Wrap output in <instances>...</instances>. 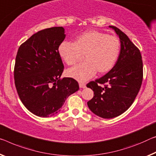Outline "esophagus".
Segmentation results:
<instances>
[{"instance_id": "obj_1", "label": "esophagus", "mask_w": 156, "mask_h": 156, "mask_svg": "<svg viewBox=\"0 0 156 156\" xmlns=\"http://www.w3.org/2000/svg\"><path fill=\"white\" fill-rule=\"evenodd\" d=\"M80 87L81 88H86V83H83V82H80Z\"/></svg>"}]
</instances>
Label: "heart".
<instances>
[{"mask_svg": "<svg viewBox=\"0 0 156 156\" xmlns=\"http://www.w3.org/2000/svg\"><path fill=\"white\" fill-rule=\"evenodd\" d=\"M121 42L114 35L96 30H87L76 38L74 43L63 42L58 47V54L68 66H75L83 56L85 62L67 71V75L80 81L108 73L118 60Z\"/></svg>", "mask_w": 156, "mask_h": 156, "instance_id": "obj_1", "label": "heart"}]
</instances>
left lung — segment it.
Segmentation results:
<instances>
[{
    "instance_id": "1",
    "label": "left lung",
    "mask_w": 156,
    "mask_h": 156,
    "mask_svg": "<svg viewBox=\"0 0 156 156\" xmlns=\"http://www.w3.org/2000/svg\"><path fill=\"white\" fill-rule=\"evenodd\" d=\"M119 35L121 51L116 63L108 73L86 86L94 92L87 102L93 113L112 119L125 112L137 95L143 80V62L140 49L123 31L109 26Z\"/></svg>"
}]
</instances>
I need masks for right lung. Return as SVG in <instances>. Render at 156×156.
<instances>
[{
  "instance_id": "add662e5",
  "label": "right lung",
  "mask_w": 156,
  "mask_h": 156,
  "mask_svg": "<svg viewBox=\"0 0 156 156\" xmlns=\"http://www.w3.org/2000/svg\"><path fill=\"white\" fill-rule=\"evenodd\" d=\"M64 30L59 26L38 31L20 45L16 54V91L23 105L37 116L57 114L66 98L80 88L73 78H61L64 66L58 47L66 37Z\"/></svg>"
}]
</instances>
